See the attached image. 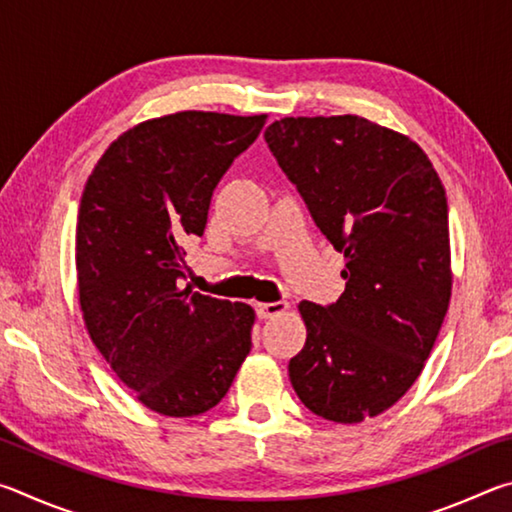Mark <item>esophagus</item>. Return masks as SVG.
Here are the masks:
<instances>
[{
  "label": "esophagus",
  "instance_id": "34e87169",
  "mask_svg": "<svg viewBox=\"0 0 512 512\" xmlns=\"http://www.w3.org/2000/svg\"><path fill=\"white\" fill-rule=\"evenodd\" d=\"M287 309H289V302H284V300H280V302H259V305H255L257 318H262V320L273 318V316L282 314V311H287Z\"/></svg>",
  "mask_w": 512,
  "mask_h": 512
}]
</instances>
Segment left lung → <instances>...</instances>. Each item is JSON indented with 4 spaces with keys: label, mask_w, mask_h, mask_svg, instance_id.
Listing matches in <instances>:
<instances>
[{
    "label": "left lung",
    "mask_w": 512,
    "mask_h": 512,
    "mask_svg": "<svg viewBox=\"0 0 512 512\" xmlns=\"http://www.w3.org/2000/svg\"><path fill=\"white\" fill-rule=\"evenodd\" d=\"M264 140L345 255L341 298L300 302L307 341L291 386L325 420L375 418L418 379L447 314L445 187L418 144L357 115L284 117Z\"/></svg>",
    "instance_id": "1"
}]
</instances>
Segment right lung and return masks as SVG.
Wrapping results in <instances>:
<instances>
[{
	"label": "right lung",
	"instance_id": "add662e5",
	"mask_svg": "<svg viewBox=\"0 0 512 512\" xmlns=\"http://www.w3.org/2000/svg\"><path fill=\"white\" fill-rule=\"evenodd\" d=\"M264 124L198 110L144 121L108 146L83 189L85 327L121 384L169 418L219 404L253 345V307L183 287V244L203 237L216 185Z\"/></svg>",
	"mask_w": 512,
	"mask_h": 512
}]
</instances>
